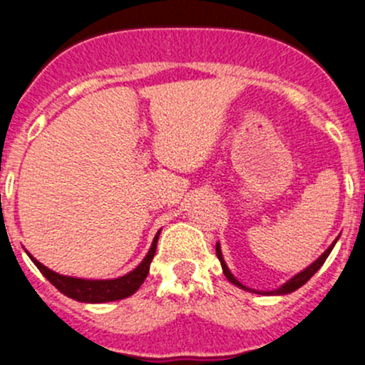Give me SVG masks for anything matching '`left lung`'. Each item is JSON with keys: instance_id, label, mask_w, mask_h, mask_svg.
<instances>
[{"instance_id": "obj_1", "label": "left lung", "mask_w": 365, "mask_h": 365, "mask_svg": "<svg viewBox=\"0 0 365 365\" xmlns=\"http://www.w3.org/2000/svg\"><path fill=\"white\" fill-rule=\"evenodd\" d=\"M337 238H339V237H337ZM337 238L332 242V245H330V247L327 249V251L323 252L322 256H319L318 259L314 261V263H311L307 268H304V270H302V272H298L297 275H293V277L289 279V281H286L284 284L279 286V288L274 289V292H257V289H251V288H247V286H245V284H242V282L238 281V279L235 277L233 274H231L230 268H227L226 261H224V257H222V251H220V244H219V242H217V245H215V252H217V257H219V261H220V267H222L224 275H226V277H227V281L233 282V284L238 286V288H240V289H245V292H251V293H259V295H288V293H293V292H295V289L302 288V286H304L305 282H307L309 279H311L312 275H314L316 272H318L319 268H322V264L325 263V259H327V257H329V254L332 252V249H334V245H336Z\"/></svg>"}]
</instances>
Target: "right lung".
<instances>
[{
	"instance_id": "obj_1",
	"label": "right lung",
	"mask_w": 365,
	"mask_h": 365,
	"mask_svg": "<svg viewBox=\"0 0 365 365\" xmlns=\"http://www.w3.org/2000/svg\"><path fill=\"white\" fill-rule=\"evenodd\" d=\"M160 231L162 230L157 231L155 238H153L152 242V247H150L145 259H143L134 270L121 275V277L118 279H81L56 274V272H53L51 268H47L46 264L36 261L28 251L26 252H28L29 259L36 264V268L42 272L43 277H46L54 288L60 289L63 295L73 298V300L77 302H84V304H104V302L121 300V298H127L138 292L139 286L145 282L146 275H148L150 272V263H152L153 256H155L157 240H159Z\"/></svg>"
}]
</instances>
